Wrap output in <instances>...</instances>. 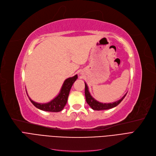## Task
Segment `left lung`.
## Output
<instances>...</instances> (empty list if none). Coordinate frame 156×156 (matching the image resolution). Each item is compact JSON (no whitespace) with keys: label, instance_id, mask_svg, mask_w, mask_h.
Wrapping results in <instances>:
<instances>
[{"label":"left lung","instance_id":"1","mask_svg":"<svg viewBox=\"0 0 156 156\" xmlns=\"http://www.w3.org/2000/svg\"><path fill=\"white\" fill-rule=\"evenodd\" d=\"M127 94V93H126ZM126 94L122 97V98L119 99V101H117L114 103H102L100 102L96 101L94 98H92V96L90 95V92L88 90V87L87 84L85 83V97H86V101H87V103L89 106L94 110H108L112 108H114L116 106L119 105L122 99L125 98Z\"/></svg>","mask_w":156,"mask_h":156}]
</instances>
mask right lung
<instances>
[{
    "mask_svg": "<svg viewBox=\"0 0 156 156\" xmlns=\"http://www.w3.org/2000/svg\"><path fill=\"white\" fill-rule=\"evenodd\" d=\"M77 79V75L72 77H69L67 79L64 80V82L62 86L61 90L60 91V93L58 95L50 101L49 103H36V102L32 101L28 96L29 99L31 102V103L33 104L36 108H39L40 110L46 111V112H61L64 107L65 106L67 101L69 95V91L72 87L73 84L74 82L76 81V79ZM28 95V94H27Z\"/></svg>",
    "mask_w": 156,
    "mask_h": 156,
    "instance_id": "1",
    "label": "right lung"
}]
</instances>
